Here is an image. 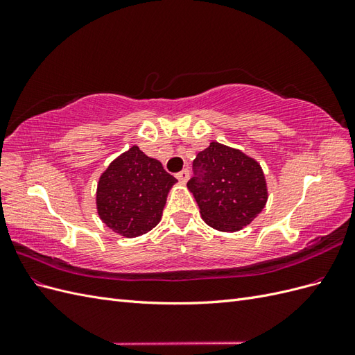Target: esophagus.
<instances>
[{
    "mask_svg": "<svg viewBox=\"0 0 355 355\" xmlns=\"http://www.w3.org/2000/svg\"><path fill=\"white\" fill-rule=\"evenodd\" d=\"M176 178H178V180L180 182V184H187L188 182V179H189V170H182V171H179V173L176 175Z\"/></svg>",
    "mask_w": 355,
    "mask_h": 355,
    "instance_id": "obj_1",
    "label": "esophagus"
}]
</instances>
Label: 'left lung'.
<instances>
[{
	"mask_svg": "<svg viewBox=\"0 0 355 355\" xmlns=\"http://www.w3.org/2000/svg\"><path fill=\"white\" fill-rule=\"evenodd\" d=\"M188 182L202 220L222 232H237L259 214L268 201V185L261 164L241 149L219 142L197 154Z\"/></svg>",
	"mask_w": 355,
	"mask_h": 355,
	"instance_id": "8db88e82",
	"label": "left lung"
}]
</instances>
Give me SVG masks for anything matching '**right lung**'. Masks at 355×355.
Returning <instances> with one entry per match:
<instances>
[{
	"mask_svg": "<svg viewBox=\"0 0 355 355\" xmlns=\"http://www.w3.org/2000/svg\"><path fill=\"white\" fill-rule=\"evenodd\" d=\"M176 182L158 159L133 145L111 161L99 178L96 189L99 218L125 239L144 235L161 220L167 196Z\"/></svg>",
	"mask_w": 355,
	"mask_h": 355,
	"instance_id": "1",
	"label": "right lung"
}]
</instances>
